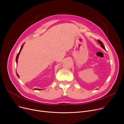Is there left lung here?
I'll return each instance as SVG.
<instances>
[{"instance_id": "8db88e82", "label": "left lung", "mask_w": 124, "mask_h": 124, "mask_svg": "<svg viewBox=\"0 0 124 124\" xmlns=\"http://www.w3.org/2000/svg\"><path fill=\"white\" fill-rule=\"evenodd\" d=\"M98 42H99V43L100 44H101V46L104 49V50H106V48H105V46H104V45H103V44L102 43V42H101V41H100V40H98Z\"/></svg>"}]
</instances>
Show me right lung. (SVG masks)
I'll list each match as a JSON object with an SVG mask.
<instances>
[{
    "instance_id": "add662e5",
    "label": "right lung",
    "mask_w": 124,
    "mask_h": 124,
    "mask_svg": "<svg viewBox=\"0 0 124 124\" xmlns=\"http://www.w3.org/2000/svg\"><path fill=\"white\" fill-rule=\"evenodd\" d=\"M24 44V43H23V45L22 46V47H21V49H20V50H19V52H18V53L17 54V56H16V63H17V60H18V57L19 54V53H20V52H21V50H22V48H23V46ZM16 75H17V77H19V75H18V74H17V73H16ZM34 90H41V89L35 88V89H34Z\"/></svg>"
}]
</instances>
